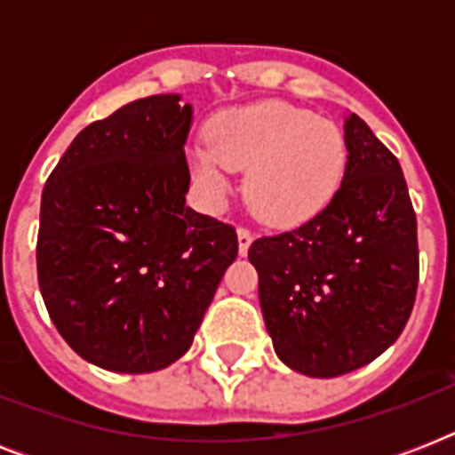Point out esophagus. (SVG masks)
I'll return each instance as SVG.
<instances>
[{
    "label": "esophagus",
    "instance_id": "1",
    "mask_svg": "<svg viewBox=\"0 0 455 455\" xmlns=\"http://www.w3.org/2000/svg\"><path fill=\"white\" fill-rule=\"evenodd\" d=\"M250 245H252V231L241 227L238 228V252H241V255H248Z\"/></svg>",
    "mask_w": 455,
    "mask_h": 455
}]
</instances>
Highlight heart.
I'll use <instances>...</instances> for the list:
<instances>
[{
	"mask_svg": "<svg viewBox=\"0 0 455 455\" xmlns=\"http://www.w3.org/2000/svg\"><path fill=\"white\" fill-rule=\"evenodd\" d=\"M193 172L224 193L228 172L245 174L250 210L271 227L316 217L345 177L347 144L335 123L281 101L231 108L214 117L210 146L193 148Z\"/></svg>",
	"mask_w": 455,
	"mask_h": 455,
	"instance_id": "heart-1",
	"label": "heart"
}]
</instances>
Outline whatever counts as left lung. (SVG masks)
<instances>
[{"instance_id":"8db88e82","label":"left lung","mask_w":455,"mask_h":455,"mask_svg":"<svg viewBox=\"0 0 455 455\" xmlns=\"http://www.w3.org/2000/svg\"><path fill=\"white\" fill-rule=\"evenodd\" d=\"M345 144L331 203L248 250L274 349L311 378L378 359L402 335L418 291V221L402 164L354 113Z\"/></svg>"}]
</instances>
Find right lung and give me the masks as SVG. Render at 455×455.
Masks as SVG:
<instances>
[{
  "instance_id": "obj_1",
  "label": "right lung",
  "mask_w": 455,
  "mask_h": 455,
  "mask_svg": "<svg viewBox=\"0 0 455 455\" xmlns=\"http://www.w3.org/2000/svg\"><path fill=\"white\" fill-rule=\"evenodd\" d=\"M191 106L139 99L75 137L42 191L37 281L82 359L151 373L191 347L238 255L231 224L186 205Z\"/></svg>"
}]
</instances>
